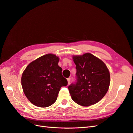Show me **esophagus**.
Instances as JSON below:
<instances>
[{"label": "esophagus", "instance_id": "34e87169", "mask_svg": "<svg viewBox=\"0 0 133 133\" xmlns=\"http://www.w3.org/2000/svg\"><path fill=\"white\" fill-rule=\"evenodd\" d=\"M67 82H68V84H70V81H71V78H68L67 79Z\"/></svg>", "mask_w": 133, "mask_h": 133}]
</instances>
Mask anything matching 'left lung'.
I'll use <instances>...</instances> for the list:
<instances>
[{
    "label": "left lung",
    "mask_w": 133,
    "mask_h": 133,
    "mask_svg": "<svg viewBox=\"0 0 133 133\" xmlns=\"http://www.w3.org/2000/svg\"><path fill=\"white\" fill-rule=\"evenodd\" d=\"M72 58L76 64L77 82L68 88L72 99L83 107L96 104L109 88L110 76L107 65L90 53L73 56Z\"/></svg>",
    "instance_id": "obj_1"
}]
</instances>
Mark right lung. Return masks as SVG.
<instances>
[{"label":"right lung","mask_w":133,"mask_h":133,"mask_svg":"<svg viewBox=\"0 0 133 133\" xmlns=\"http://www.w3.org/2000/svg\"><path fill=\"white\" fill-rule=\"evenodd\" d=\"M54 54L43 55L26 66L21 83L25 96L36 107L46 108L54 104L62 86L67 85Z\"/></svg>","instance_id":"1"}]
</instances>
